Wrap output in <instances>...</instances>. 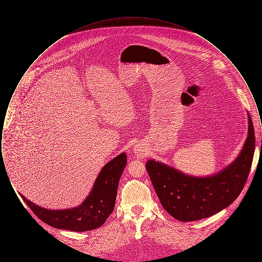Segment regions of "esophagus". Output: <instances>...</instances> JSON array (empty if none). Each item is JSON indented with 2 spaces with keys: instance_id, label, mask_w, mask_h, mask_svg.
<instances>
[{
  "instance_id": "1",
  "label": "esophagus",
  "mask_w": 262,
  "mask_h": 262,
  "mask_svg": "<svg viewBox=\"0 0 262 262\" xmlns=\"http://www.w3.org/2000/svg\"><path fill=\"white\" fill-rule=\"evenodd\" d=\"M134 153H135V155L138 157V158H142V157H144V151L141 149L139 146H135V148H134Z\"/></svg>"
}]
</instances>
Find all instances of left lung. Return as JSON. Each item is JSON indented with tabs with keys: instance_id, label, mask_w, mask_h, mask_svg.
<instances>
[{
	"instance_id": "8db88e82",
	"label": "left lung",
	"mask_w": 262,
	"mask_h": 262,
	"mask_svg": "<svg viewBox=\"0 0 262 262\" xmlns=\"http://www.w3.org/2000/svg\"><path fill=\"white\" fill-rule=\"evenodd\" d=\"M248 137L237 159L208 177L184 174L155 160L145 164L164 209L177 220L196 221L223 210L237 200L245 187L254 154L255 137L248 114Z\"/></svg>"
}]
</instances>
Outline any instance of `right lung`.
Listing matches in <instances>:
<instances>
[{"instance_id":"1","label":"right lung","mask_w":262,"mask_h":262,"mask_svg":"<svg viewBox=\"0 0 262 262\" xmlns=\"http://www.w3.org/2000/svg\"><path fill=\"white\" fill-rule=\"evenodd\" d=\"M125 166V153H121L107 163L100 171L88 198L75 208L50 210L20 195L41 221L54 228L74 232L94 230L104 224L114 210L119 181Z\"/></svg>"}]
</instances>
